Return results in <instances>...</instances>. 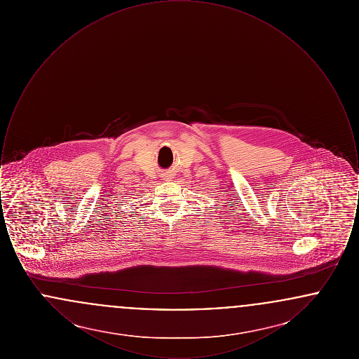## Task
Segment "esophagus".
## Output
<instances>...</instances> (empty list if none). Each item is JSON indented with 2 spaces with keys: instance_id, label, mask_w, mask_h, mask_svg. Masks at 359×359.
I'll use <instances>...</instances> for the list:
<instances>
[{
  "instance_id": "1",
  "label": "esophagus",
  "mask_w": 359,
  "mask_h": 359,
  "mask_svg": "<svg viewBox=\"0 0 359 359\" xmlns=\"http://www.w3.org/2000/svg\"><path fill=\"white\" fill-rule=\"evenodd\" d=\"M171 175H165V176H164V179H165V180H171Z\"/></svg>"
}]
</instances>
